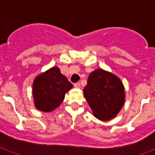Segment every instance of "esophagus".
<instances>
[{"label": "esophagus", "mask_w": 155, "mask_h": 155, "mask_svg": "<svg viewBox=\"0 0 155 155\" xmlns=\"http://www.w3.org/2000/svg\"><path fill=\"white\" fill-rule=\"evenodd\" d=\"M74 86L75 88H81V84H80V83L78 82V83H75V84H74Z\"/></svg>", "instance_id": "obj_1"}]
</instances>
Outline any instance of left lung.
<instances>
[{
  "mask_svg": "<svg viewBox=\"0 0 155 155\" xmlns=\"http://www.w3.org/2000/svg\"><path fill=\"white\" fill-rule=\"evenodd\" d=\"M84 96L94 117L108 121L116 116L124 106L125 92L120 78L100 68L89 75Z\"/></svg>",
  "mask_w": 155,
  "mask_h": 155,
  "instance_id": "8db88e82",
  "label": "left lung"
}]
</instances>
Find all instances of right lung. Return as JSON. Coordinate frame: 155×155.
<instances>
[{"label": "right lung", "mask_w": 155, "mask_h": 155, "mask_svg": "<svg viewBox=\"0 0 155 155\" xmlns=\"http://www.w3.org/2000/svg\"><path fill=\"white\" fill-rule=\"evenodd\" d=\"M73 88L67 78L56 66L49 69L35 78L32 94L35 108L42 112H51L63 102L64 94Z\"/></svg>", "instance_id": "obj_1"}]
</instances>
